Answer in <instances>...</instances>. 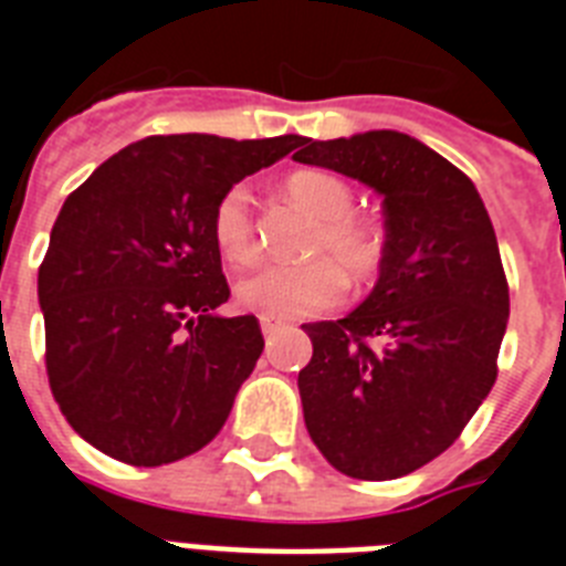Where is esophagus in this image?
Masks as SVG:
<instances>
[{"label":"esophagus","instance_id":"1","mask_svg":"<svg viewBox=\"0 0 566 566\" xmlns=\"http://www.w3.org/2000/svg\"><path fill=\"white\" fill-rule=\"evenodd\" d=\"M279 331H282V324H279V322H273V318H262V333H264V336H276V333Z\"/></svg>","mask_w":566,"mask_h":566}]
</instances>
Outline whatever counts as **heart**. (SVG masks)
Segmentation results:
<instances>
[{
  "mask_svg": "<svg viewBox=\"0 0 566 566\" xmlns=\"http://www.w3.org/2000/svg\"><path fill=\"white\" fill-rule=\"evenodd\" d=\"M287 193L322 219L311 253H336L356 282H367L385 264L387 233L370 216L350 213L353 188L324 170H298L287 179ZM210 233L230 264H250L259 253L250 216V196L242 185L216 201ZM347 293V273L331 255H316L302 264H268L244 276L235 287L242 307L262 318H304L331 311Z\"/></svg>",
  "mask_w": 566,
  "mask_h": 566,
  "instance_id": "obj_1",
  "label": "heart"
}]
</instances>
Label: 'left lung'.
I'll list each match as a JSON object with an SVG mask.
<instances>
[{"label":"left lung","instance_id":"8db88e82","mask_svg":"<svg viewBox=\"0 0 566 566\" xmlns=\"http://www.w3.org/2000/svg\"><path fill=\"white\" fill-rule=\"evenodd\" d=\"M293 159L365 181L387 233L370 296L302 324L304 424L338 473L401 479L459 439L499 376L510 287L493 222L459 167L399 130L304 139Z\"/></svg>","mask_w":566,"mask_h":566}]
</instances>
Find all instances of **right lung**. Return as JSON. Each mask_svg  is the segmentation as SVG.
<instances>
[{"label": "right lung", "mask_w": 566, "mask_h": 566, "mask_svg": "<svg viewBox=\"0 0 566 566\" xmlns=\"http://www.w3.org/2000/svg\"><path fill=\"white\" fill-rule=\"evenodd\" d=\"M304 136H147L65 199L39 268L45 365L67 424L96 450L159 467L216 439L262 356L210 233L216 201Z\"/></svg>", "instance_id": "1"}]
</instances>
